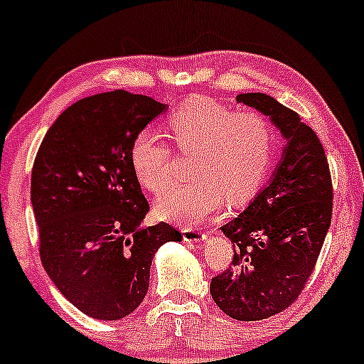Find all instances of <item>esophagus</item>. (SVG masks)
Returning <instances> with one entry per match:
<instances>
[{"label":"esophagus","mask_w":364,"mask_h":364,"mask_svg":"<svg viewBox=\"0 0 364 364\" xmlns=\"http://www.w3.org/2000/svg\"><path fill=\"white\" fill-rule=\"evenodd\" d=\"M182 237L187 243H198V242H203V240H207V235L201 233V231H198V230H194V228H186V230L182 231Z\"/></svg>","instance_id":"34e87169"}]
</instances>
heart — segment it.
I'll list each match as a JSON object with an SVG mask.
<instances>
[{"instance_id": "b5f03b06", "label": "heart", "mask_w": 364, "mask_h": 364, "mask_svg": "<svg viewBox=\"0 0 364 364\" xmlns=\"http://www.w3.org/2000/svg\"><path fill=\"white\" fill-rule=\"evenodd\" d=\"M168 131L182 154L191 157L194 181L166 186L173 173L170 145L151 131H141L129 147L138 182L156 198L157 215L193 226L215 213L224 200L233 207L252 200L268 177L275 157V131L256 112H237L217 101L194 98L168 119Z\"/></svg>"}]
</instances>
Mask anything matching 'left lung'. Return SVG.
<instances>
[{
    "mask_svg": "<svg viewBox=\"0 0 364 364\" xmlns=\"http://www.w3.org/2000/svg\"><path fill=\"white\" fill-rule=\"evenodd\" d=\"M268 115L286 138L269 183L220 230L235 247L230 268L213 277L210 294L226 316L261 321L301 294L331 224L333 186L322 144L299 115L263 92L237 96Z\"/></svg>",
    "mask_w": 364,
    "mask_h": 364,
    "instance_id": "obj_1",
    "label": "left lung"
}]
</instances>
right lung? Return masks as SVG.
I'll use <instances>...</instances> for the list:
<instances>
[{
	"label": "right lung",
	"mask_w": 364,
	"mask_h": 364,
	"mask_svg": "<svg viewBox=\"0 0 364 364\" xmlns=\"http://www.w3.org/2000/svg\"><path fill=\"white\" fill-rule=\"evenodd\" d=\"M166 108L122 89L78 100L48 127L35 157L40 259L61 294L92 319L134 312L157 249L182 240L166 223L140 226L149 201L129 161L131 141Z\"/></svg>",
	"instance_id": "obj_1"
}]
</instances>
